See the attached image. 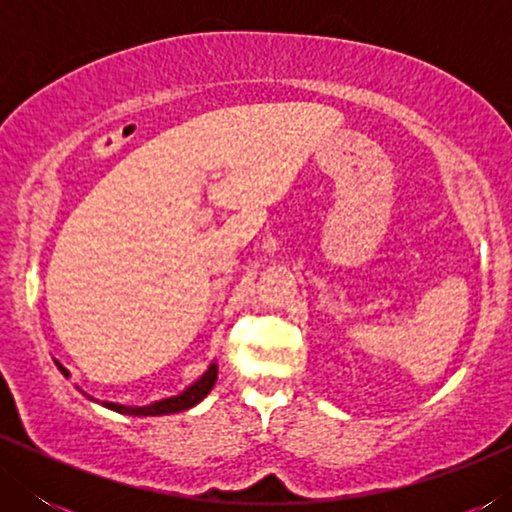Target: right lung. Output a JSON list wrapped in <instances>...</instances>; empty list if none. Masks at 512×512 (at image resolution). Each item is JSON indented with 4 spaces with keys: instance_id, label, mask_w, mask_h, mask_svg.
<instances>
[{
    "instance_id": "right-lung-1",
    "label": "right lung",
    "mask_w": 512,
    "mask_h": 512,
    "mask_svg": "<svg viewBox=\"0 0 512 512\" xmlns=\"http://www.w3.org/2000/svg\"><path fill=\"white\" fill-rule=\"evenodd\" d=\"M55 366L60 368V373L65 375V377L72 375L65 366H62L60 361H55ZM216 377H219V366H216V361H212V363H209V368L205 370V373H202L195 382L188 384L186 389H181L179 394L158 398V401H153L149 405H123V403H114V401H100V398L86 394V391H83L81 387H76V389H79L83 396H88L90 401L100 403V405H104V408H109V410H114V412H121V415L160 417V415H174V412H184L188 408H193V405H198L202 398H205L209 391L214 389Z\"/></svg>"
}]
</instances>
